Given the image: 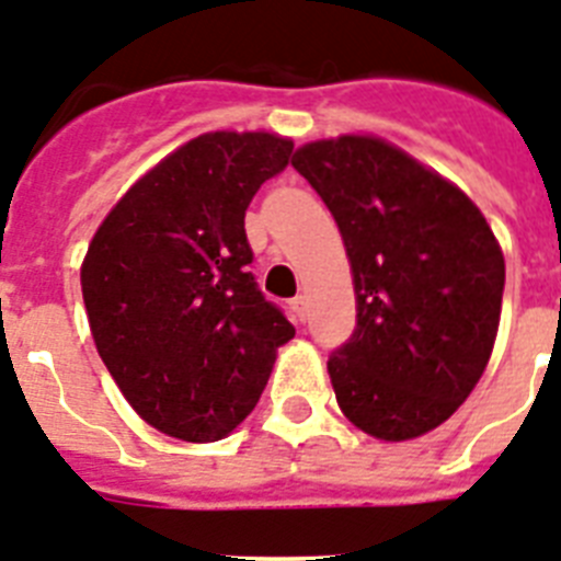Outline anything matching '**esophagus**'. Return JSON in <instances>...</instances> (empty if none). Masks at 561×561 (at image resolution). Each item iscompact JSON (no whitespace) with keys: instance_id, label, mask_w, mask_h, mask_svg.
I'll return each instance as SVG.
<instances>
[{"instance_id":"1","label":"esophagus","mask_w":561,"mask_h":561,"mask_svg":"<svg viewBox=\"0 0 561 561\" xmlns=\"http://www.w3.org/2000/svg\"><path fill=\"white\" fill-rule=\"evenodd\" d=\"M290 310H294L299 322H305V317H308V299H305V296H296V299H290Z\"/></svg>"}]
</instances>
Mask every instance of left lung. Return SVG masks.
<instances>
[{"label":"left lung","mask_w":561,"mask_h":561,"mask_svg":"<svg viewBox=\"0 0 561 561\" xmlns=\"http://www.w3.org/2000/svg\"><path fill=\"white\" fill-rule=\"evenodd\" d=\"M294 168L351 259L356 331L328 359L339 408L376 439H416L454 416L491 359L502 248L459 187L382 139L310 142Z\"/></svg>","instance_id":"8db88e82"}]
</instances>
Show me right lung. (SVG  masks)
Returning a JSON list of instances; mask_svg holds the SVG:
<instances>
[{
    "mask_svg": "<svg viewBox=\"0 0 561 561\" xmlns=\"http://www.w3.org/2000/svg\"><path fill=\"white\" fill-rule=\"evenodd\" d=\"M294 142L202 134L145 173L82 262L93 342L139 416L173 439L216 442L256 408L294 324L251 273L244 210Z\"/></svg>",
    "mask_w": 561,
    "mask_h": 561,
    "instance_id": "1",
    "label": "right lung"
}]
</instances>
